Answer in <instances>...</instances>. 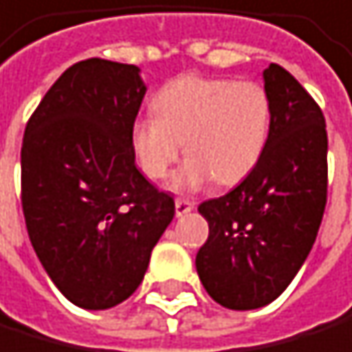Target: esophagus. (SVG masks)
<instances>
[{"mask_svg":"<svg viewBox=\"0 0 352 352\" xmlns=\"http://www.w3.org/2000/svg\"><path fill=\"white\" fill-rule=\"evenodd\" d=\"M193 208H195V204L191 202V199H187V197H176V214H178V217L191 212Z\"/></svg>","mask_w":352,"mask_h":352,"instance_id":"1","label":"esophagus"}]
</instances>
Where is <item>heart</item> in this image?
I'll list each match as a JSON object with an SVG mask.
<instances>
[{
	"instance_id": "obj_1",
	"label": "heart",
	"mask_w": 352,
	"mask_h": 352,
	"mask_svg": "<svg viewBox=\"0 0 352 352\" xmlns=\"http://www.w3.org/2000/svg\"><path fill=\"white\" fill-rule=\"evenodd\" d=\"M155 116L133 122L131 146L140 170L153 180L170 176L182 142L189 157L178 187L212 178L234 185L260 161L271 131V98L258 81L185 75L155 96Z\"/></svg>"
}]
</instances>
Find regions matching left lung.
<instances>
[{"label": "left lung", "instance_id": "obj_1", "mask_svg": "<svg viewBox=\"0 0 352 352\" xmlns=\"http://www.w3.org/2000/svg\"><path fill=\"white\" fill-rule=\"evenodd\" d=\"M271 131L243 182L197 206L208 239L195 256L206 292L228 309H256L286 290L316 241L327 204V124L286 68L265 70Z\"/></svg>", "mask_w": 352, "mask_h": 352}]
</instances>
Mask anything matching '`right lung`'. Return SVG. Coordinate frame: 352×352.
I'll list each match as a JSON object with an SVG mask.
<instances>
[{"mask_svg":"<svg viewBox=\"0 0 352 352\" xmlns=\"http://www.w3.org/2000/svg\"><path fill=\"white\" fill-rule=\"evenodd\" d=\"M140 68L90 58L66 68L32 113L21 146V204L53 284L85 309H107L142 284L174 197L135 167L131 129Z\"/></svg>","mask_w":352,"mask_h":352,"instance_id":"obj_1","label":"right lung"}]
</instances>
